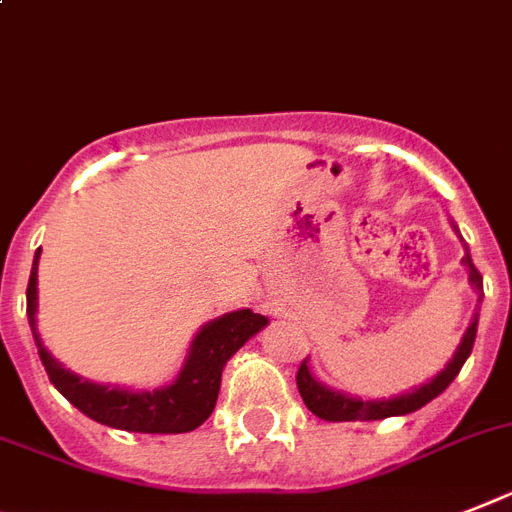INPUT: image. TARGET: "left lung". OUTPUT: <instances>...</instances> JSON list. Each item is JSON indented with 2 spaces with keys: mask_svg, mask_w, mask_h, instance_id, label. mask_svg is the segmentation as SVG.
Listing matches in <instances>:
<instances>
[{
  "mask_svg": "<svg viewBox=\"0 0 512 512\" xmlns=\"http://www.w3.org/2000/svg\"><path fill=\"white\" fill-rule=\"evenodd\" d=\"M455 232H458V227H455ZM463 264H466L468 269V282H471V287L479 293V303H481L484 285H481V274L474 266V261H471L468 248H466V256H463ZM476 327H479V308H476L474 316H471V324H468L463 337H460V345L455 348L453 358L447 361L445 369L437 371V377H432L429 382L418 384V387H413L411 392H403V395H392V398H379V400H361V398H353V395H345V392H337L314 377V371H311V366H308V358L301 363L298 377H295V382H298V392H301V398L303 403H306L308 411L314 413V416L324 418V421H379V418L405 416V413L418 411V408H424L429 400L442 395V392L450 387V382L458 377V371L463 369V363H466V358L471 356V350H474Z\"/></svg>",
  "mask_w": 512,
  "mask_h": 512,
  "instance_id": "8db88e82",
  "label": "left lung"
}]
</instances>
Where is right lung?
<instances>
[{"label":"right lung","mask_w":512,"mask_h":512,"mask_svg":"<svg viewBox=\"0 0 512 512\" xmlns=\"http://www.w3.org/2000/svg\"><path fill=\"white\" fill-rule=\"evenodd\" d=\"M38 256H33L31 280H28V324L36 340L38 358L44 363L49 382L65 395L80 413L99 424L141 434H183L193 432L211 416L217 405L222 369L256 332L269 324L251 308L230 311L206 322L190 342L188 356L177 371V377L156 390H128L120 384H99L83 379L65 369L57 358L44 348L36 327L38 311Z\"/></svg>","instance_id":"add662e5"}]
</instances>
